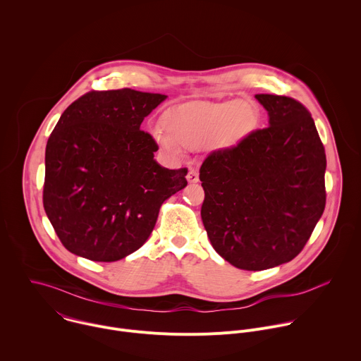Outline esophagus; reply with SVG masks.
<instances>
[{
	"label": "esophagus",
	"instance_id": "34e87169",
	"mask_svg": "<svg viewBox=\"0 0 361 361\" xmlns=\"http://www.w3.org/2000/svg\"><path fill=\"white\" fill-rule=\"evenodd\" d=\"M187 180L190 181V183H197L200 178H198V171L197 170H194V169H190V171H188V174H187Z\"/></svg>",
	"mask_w": 361,
	"mask_h": 361
}]
</instances>
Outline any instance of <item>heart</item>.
<instances>
[{"label": "heart", "instance_id": "1", "mask_svg": "<svg viewBox=\"0 0 361 361\" xmlns=\"http://www.w3.org/2000/svg\"><path fill=\"white\" fill-rule=\"evenodd\" d=\"M161 125L167 135L154 137L167 153H178L180 146L198 149L209 142L218 149H231L254 130L257 110L244 100L192 103L167 113Z\"/></svg>", "mask_w": 361, "mask_h": 361}]
</instances>
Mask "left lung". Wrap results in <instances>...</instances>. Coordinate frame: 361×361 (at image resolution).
<instances>
[{
    "label": "left lung",
    "instance_id": "obj_1",
    "mask_svg": "<svg viewBox=\"0 0 361 361\" xmlns=\"http://www.w3.org/2000/svg\"><path fill=\"white\" fill-rule=\"evenodd\" d=\"M255 97L268 110L269 126L212 152L200 169L211 245L245 271L298 257L326 205V154L310 111L293 97Z\"/></svg>",
    "mask_w": 361,
    "mask_h": 361
}]
</instances>
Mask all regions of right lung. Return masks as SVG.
Masks as SVG:
<instances>
[{"instance_id": "right-lung-1", "label": "right lung", "mask_w": 361, "mask_h": 361, "mask_svg": "<svg viewBox=\"0 0 361 361\" xmlns=\"http://www.w3.org/2000/svg\"><path fill=\"white\" fill-rule=\"evenodd\" d=\"M167 96L129 87L92 90L62 113L45 150L44 208L72 254L114 262L150 236L161 204L187 185V169L154 160L140 130Z\"/></svg>"}]
</instances>
